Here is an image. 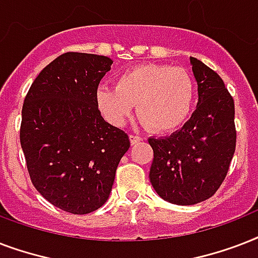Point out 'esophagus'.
<instances>
[{"label":"esophagus","instance_id":"esophagus-1","mask_svg":"<svg viewBox=\"0 0 258 258\" xmlns=\"http://www.w3.org/2000/svg\"><path fill=\"white\" fill-rule=\"evenodd\" d=\"M130 141H131V145L135 146L142 141V138L139 135H130Z\"/></svg>","mask_w":258,"mask_h":258}]
</instances>
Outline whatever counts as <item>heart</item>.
<instances>
[{
	"mask_svg": "<svg viewBox=\"0 0 258 258\" xmlns=\"http://www.w3.org/2000/svg\"><path fill=\"white\" fill-rule=\"evenodd\" d=\"M194 101V82L187 71L166 64H142L117 76L115 88L101 86L96 104L103 116L121 125L137 104L149 128L169 133L183 124Z\"/></svg>",
	"mask_w": 258,
	"mask_h": 258,
	"instance_id": "obj_1",
	"label": "heart"
}]
</instances>
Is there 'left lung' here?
Wrapping results in <instances>:
<instances>
[{
	"label": "left lung",
	"instance_id": "obj_1",
	"mask_svg": "<svg viewBox=\"0 0 258 258\" xmlns=\"http://www.w3.org/2000/svg\"><path fill=\"white\" fill-rule=\"evenodd\" d=\"M190 64L198 86L196 111L170 137L149 139L150 182L162 200L182 206L214 196L236 150L233 97L214 71L196 57Z\"/></svg>",
	"mask_w": 258,
	"mask_h": 258
}]
</instances>
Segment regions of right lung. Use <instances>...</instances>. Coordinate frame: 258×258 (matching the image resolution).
Returning a JSON list of instances; mask_svg holds the SVG:
<instances>
[{"instance_id":"add662e5","label":"right lung","mask_w":258,"mask_h":258,"mask_svg":"<svg viewBox=\"0 0 258 258\" xmlns=\"http://www.w3.org/2000/svg\"><path fill=\"white\" fill-rule=\"evenodd\" d=\"M112 60L68 52L34 79L20 141L32 183L48 202L88 214L107 202L128 135L101 117L96 91Z\"/></svg>"}]
</instances>
